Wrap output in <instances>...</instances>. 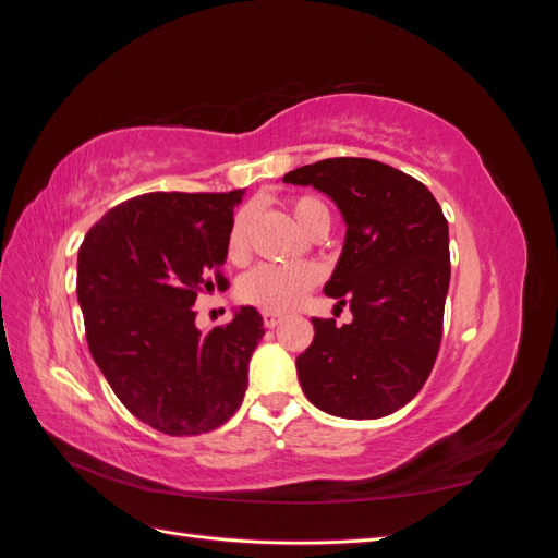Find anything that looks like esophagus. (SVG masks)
Segmentation results:
<instances>
[{
  "instance_id": "34e87169",
  "label": "esophagus",
  "mask_w": 558,
  "mask_h": 558,
  "mask_svg": "<svg viewBox=\"0 0 558 558\" xmlns=\"http://www.w3.org/2000/svg\"><path fill=\"white\" fill-rule=\"evenodd\" d=\"M263 320H265V328H277L281 324V314L263 312Z\"/></svg>"
}]
</instances>
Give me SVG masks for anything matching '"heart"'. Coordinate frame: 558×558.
I'll use <instances>...</instances> for the list:
<instances>
[{"instance_id":"heart-1","label":"heart","mask_w":558,"mask_h":558,"mask_svg":"<svg viewBox=\"0 0 558 558\" xmlns=\"http://www.w3.org/2000/svg\"><path fill=\"white\" fill-rule=\"evenodd\" d=\"M291 216L295 223L310 232L318 223H330L328 207L318 197L302 195L291 202ZM246 221L248 214L240 211L232 218L228 238H226V256L230 260H242L246 253ZM318 281V269L312 263L300 265H258L238 283V295L242 302L256 305L267 312H286L295 307L300 298L305 295Z\"/></svg>"}]
</instances>
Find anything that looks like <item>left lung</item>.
Here are the masks:
<instances>
[{
  "instance_id": "1",
  "label": "left lung",
  "mask_w": 558,
  "mask_h": 558,
  "mask_svg": "<svg viewBox=\"0 0 558 558\" xmlns=\"http://www.w3.org/2000/svg\"><path fill=\"white\" fill-rule=\"evenodd\" d=\"M283 181L326 193L347 223L324 291L353 320L312 318L314 340L295 361L302 391L332 416L393 414L421 391L440 351L447 218L424 183L377 160L328 158Z\"/></svg>"
}]
</instances>
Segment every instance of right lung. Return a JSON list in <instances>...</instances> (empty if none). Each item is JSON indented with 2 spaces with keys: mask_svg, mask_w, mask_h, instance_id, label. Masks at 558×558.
Masks as SVG:
<instances>
[{
  "mask_svg": "<svg viewBox=\"0 0 558 558\" xmlns=\"http://www.w3.org/2000/svg\"><path fill=\"white\" fill-rule=\"evenodd\" d=\"M244 191L146 193L109 209L78 248L88 349L113 393L165 435H202L240 410L263 316L195 326L199 291L226 289V238ZM217 281L214 282L213 279Z\"/></svg>",
  "mask_w": 558,
  "mask_h": 558,
  "instance_id": "obj_1",
  "label": "right lung"
}]
</instances>
